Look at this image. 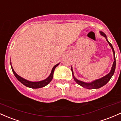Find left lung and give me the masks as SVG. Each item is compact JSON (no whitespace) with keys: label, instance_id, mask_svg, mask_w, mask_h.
<instances>
[{"label":"left lung","instance_id":"8db88e82","mask_svg":"<svg viewBox=\"0 0 121 121\" xmlns=\"http://www.w3.org/2000/svg\"><path fill=\"white\" fill-rule=\"evenodd\" d=\"M101 34L104 36V37L106 38V40L108 41V42L109 45L110 46V47H112V51H113V54H114V61L113 62V64H112V70H111L110 72L108 73V74H107L106 75L104 76V77H102V78L99 79L95 80V81H93V82H91V83H86V82H83L82 81H79V80L77 79L75 77H74V75H73V69H72L71 67V71L72 73H73V78H74V80L78 85H81V86L83 87L86 88V89H99V88L101 87L104 86V85H105L106 84L108 83V81H110L111 78L112 77V76L113 75L115 71V66H116V60H115V52H114V50L113 47H112V44H111L108 41V39H107L106 37V35H105V34H104L103 32H100Z\"/></svg>","mask_w":121,"mask_h":121}]
</instances>
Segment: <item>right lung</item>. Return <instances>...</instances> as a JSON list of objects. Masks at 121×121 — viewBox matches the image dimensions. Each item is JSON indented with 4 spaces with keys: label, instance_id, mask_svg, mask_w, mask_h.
<instances>
[{
    "label": "right lung",
    "instance_id": "add662e5",
    "mask_svg": "<svg viewBox=\"0 0 121 121\" xmlns=\"http://www.w3.org/2000/svg\"><path fill=\"white\" fill-rule=\"evenodd\" d=\"M59 63L55 65V66H54V67L52 68V71H51V74L49 75V77H48L47 79H46L43 80V81H40V82H31V81H28L27 80L24 79V78H22L21 77H20L19 75H18L13 70V67L11 66V68H12V70H13V72L14 74V75L15 76V77L17 79L19 82H20L22 84H23L24 86L28 87L30 88H32V89H39V88H41L43 87L46 86L47 85H48L49 83L51 82V80L52 79V78H53V74H54V71L55 70V69L56 68L57 66H58Z\"/></svg>",
    "mask_w": 121,
    "mask_h": 121
}]
</instances>
